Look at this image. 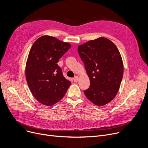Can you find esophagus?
<instances>
[{
	"label": "esophagus",
	"mask_w": 148,
	"mask_h": 148,
	"mask_svg": "<svg viewBox=\"0 0 148 148\" xmlns=\"http://www.w3.org/2000/svg\"><path fill=\"white\" fill-rule=\"evenodd\" d=\"M73 81L75 82H76L79 81V77L78 76H75L74 78H73Z\"/></svg>",
	"instance_id": "obj_1"
}]
</instances>
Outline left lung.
<instances>
[{
    "mask_svg": "<svg viewBox=\"0 0 148 148\" xmlns=\"http://www.w3.org/2000/svg\"><path fill=\"white\" fill-rule=\"evenodd\" d=\"M77 51L90 80L85 95L97 106L107 104L116 96L123 75L117 47L108 38L99 37L79 45Z\"/></svg>",
    "mask_w": 148,
    "mask_h": 148,
    "instance_id": "obj_1",
    "label": "left lung"
}]
</instances>
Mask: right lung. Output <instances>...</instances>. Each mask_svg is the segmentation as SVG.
Instances as JSON below:
<instances>
[{"label":"right lung","mask_w":148,"mask_h":148,"mask_svg":"<svg viewBox=\"0 0 148 148\" xmlns=\"http://www.w3.org/2000/svg\"><path fill=\"white\" fill-rule=\"evenodd\" d=\"M71 44L43 36L32 45L25 66V77L33 96L40 103L51 106L65 95L71 81L57 64Z\"/></svg>","instance_id":"obj_1"}]
</instances>
